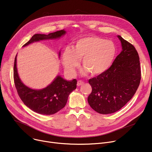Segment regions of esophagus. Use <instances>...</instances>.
<instances>
[{
	"label": "esophagus",
	"instance_id": "obj_1",
	"mask_svg": "<svg viewBox=\"0 0 152 152\" xmlns=\"http://www.w3.org/2000/svg\"><path fill=\"white\" fill-rule=\"evenodd\" d=\"M84 84V81H81V80H79V81H77V86H81V85H83Z\"/></svg>",
	"mask_w": 152,
	"mask_h": 152
}]
</instances>
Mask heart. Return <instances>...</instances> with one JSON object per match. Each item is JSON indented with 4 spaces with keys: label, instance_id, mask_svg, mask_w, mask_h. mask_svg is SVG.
<instances>
[{
    "label": "heart",
    "instance_id": "1",
    "mask_svg": "<svg viewBox=\"0 0 152 152\" xmlns=\"http://www.w3.org/2000/svg\"><path fill=\"white\" fill-rule=\"evenodd\" d=\"M116 53L115 44L98 37H86L77 40L73 49L66 48L62 59L68 73L75 75L83 58L84 73L89 71L92 75L104 73L112 64Z\"/></svg>",
    "mask_w": 152,
    "mask_h": 152
}]
</instances>
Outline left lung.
<instances>
[{
	"label": "left lung",
	"instance_id": "left-lung-1",
	"mask_svg": "<svg viewBox=\"0 0 152 152\" xmlns=\"http://www.w3.org/2000/svg\"><path fill=\"white\" fill-rule=\"evenodd\" d=\"M123 50L104 73L90 79L92 92L87 98L91 107L100 114L120 110L136 92L141 79L139 56L134 46L118 36Z\"/></svg>",
	"mask_w": 152,
	"mask_h": 152
}]
</instances>
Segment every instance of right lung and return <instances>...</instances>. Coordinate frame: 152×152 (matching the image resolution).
Instances as JSON below:
<instances>
[{
	"label": "right lung",
	"mask_w": 152,
	"mask_h": 152,
	"mask_svg": "<svg viewBox=\"0 0 152 152\" xmlns=\"http://www.w3.org/2000/svg\"><path fill=\"white\" fill-rule=\"evenodd\" d=\"M65 30H60L48 35L36 34L23 47L34 42L45 39H57L65 34ZM60 52L59 53V55ZM13 79L18 94L26 106L39 114L50 115L55 114L65 107L69 94L76 88L77 81L65 80L58 76L47 87L41 90L29 88L24 84L18 76L17 68V56L13 67Z\"/></svg>",
	"instance_id": "1"
}]
</instances>
